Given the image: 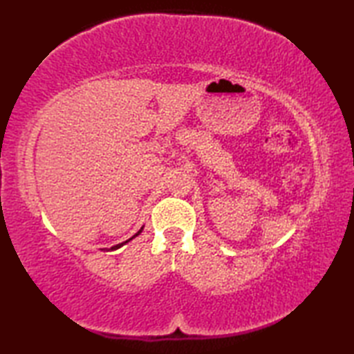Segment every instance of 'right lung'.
<instances>
[{"mask_svg":"<svg viewBox=\"0 0 354 354\" xmlns=\"http://www.w3.org/2000/svg\"><path fill=\"white\" fill-rule=\"evenodd\" d=\"M142 228H145V225H142V227H141V228H140V230H138L137 232H135V234H133V236H132L131 239H127V240H126V242H123V243H118V245H115V246H112V248H111V251H114V250H118V248H122V246H123V245H126L127 242H131V240H132V239H135V237H137V236H140V234H141V231H142ZM103 251H109V250H108V248H103Z\"/></svg>","mask_w":354,"mask_h":354,"instance_id":"add662e5","label":"right lung"}]
</instances>
